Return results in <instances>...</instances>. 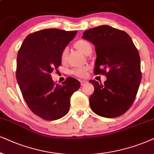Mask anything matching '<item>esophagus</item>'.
Masks as SVG:
<instances>
[{"mask_svg": "<svg viewBox=\"0 0 154 154\" xmlns=\"http://www.w3.org/2000/svg\"><path fill=\"white\" fill-rule=\"evenodd\" d=\"M80 83H81L82 86H83V85H85V84L87 83V80H81L80 81Z\"/></svg>", "mask_w": 154, "mask_h": 154, "instance_id": "obj_1", "label": "esophagus"}]
</instances>
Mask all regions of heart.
<instances>
[{"label":"heart","mask_w":154,"mask_h":154,"mask_svg":"<svg viewBox=\"0 0 154 154\" xmlns=\"http://www.w3.org/2000/svg\"><path fill=\"white\" fill-rule=\"evenodd\" d=\"M75 48L84 54H89V52L91 51V45L88 41L85 40H79L75 43ZM68 53V48H64L63 51L61 52V55H60V59L62 62H65L67 59V56ZM88 70V67H82L75 69L72 71V74L77 77H85L87 75V71Z\"/></svg>","instance_id":"heart-1"}]
</instances>
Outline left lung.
I'll return each instance as SVG.
<instances>
[{
	"label": "left lung",
	"mask_w": 154,
	"mask_h": 154,
	"mask_svg": "<svg viewBox=\"0 0 154 154\" xmlns=\"http://www.w3.org/2000/svg\"><path fill=\"white\" fill-rule=\"evenodd\" d=\"M82 38L95 47L94 74L106 77L104 84L89 81L94 87L89 97L91 110L103 117H118L133 104L141 82L138 50L126 32L109 25L89 29Z\"/></svg>",
	"instance_id": "8db88e82"
}]
</instances>
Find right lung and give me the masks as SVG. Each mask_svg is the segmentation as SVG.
Masks as SVG:
<instances>
[{
	"label": "right lung",
	"instance_id": "1",
	"mask_svg": "<svg viewBox=\"0 0 154 154\" xmlns=\"http://www.w3.org/2000/svg\"><path fill=\"white\" fill-rule=\"evenodd\" d=\"M77 32L55 28L37 31L25 38L18 50L17 84L28 107L45 120L65 116L71 96L80 87V82L73 77L55 85L50 75L61 65V52Z\"/></svg>",
	"mask_w": 154,
	"mask_h": 154
}]
</instances>
